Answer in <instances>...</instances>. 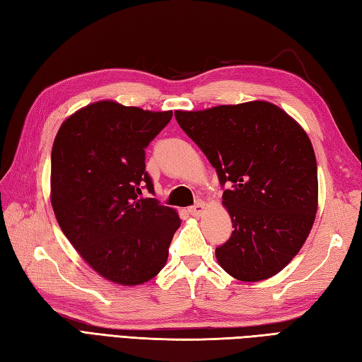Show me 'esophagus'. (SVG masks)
Listing matches in <instances>:
<instances>
[{"instance_id":"obj_1","label":"esophagus","mask_w":362,"mask_h":362,"mask_svg":"<svg viewBox=\"0 0 362 362\" xmlns=\"http://www.w3.org/2000/svg\"><path fill=\"white\" fill-rule=\"evenodd\" d=\"M204 210H205V204L204 202H197V204H194L193 206H191L189 213L193 214V216H201V214L204 213Z\"/></svg>"}]
</instances>
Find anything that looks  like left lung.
<instances>
[{"instance_id": "obj_1", "label": "left lung", "mask_w": 362, "mask_h": 362, "mask_svg": "<svg viewBox=\"0 0 362 362\" xmlns=\"http://www.w3.org/2000/svg\"><path fill=\"white\" fill-rule=\"evenodd\" d=\"M175 119L224 188L222 204L235 230L216 247L221 267L241 281L279 274L302 249L317 211V163L308 135L264 101L177 110Z\"/></svg>"}]
</instances>
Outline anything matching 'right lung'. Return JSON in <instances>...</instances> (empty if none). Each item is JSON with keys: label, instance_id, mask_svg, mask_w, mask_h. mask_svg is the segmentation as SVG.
<instances>
[{"label": "right lung", "instance_id": "1", "mask_svg": "<svg viewBox=\"0 0 362 362\" xmlns=\"http://www.w3.org/2000/svg\"><path fill=\"white\" fill-rule=\"evenodd\" d=\"M173 118L113 101L71 115L51 152V204L68 241L113 283L132 286L153 279L180 227L161 205L146 171V148Z\"/></svg>", "mask_w": 362, "mask_h": 362}]
</instances>
